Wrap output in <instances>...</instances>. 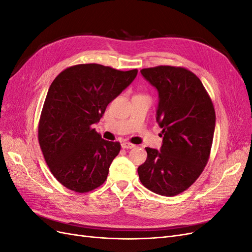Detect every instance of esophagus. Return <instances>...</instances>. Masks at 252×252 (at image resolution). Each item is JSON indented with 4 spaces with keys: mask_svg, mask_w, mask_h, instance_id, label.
I'll return each instance as SVG.
<instances>
[{
    "mask_svg": "<svg viewBox=\"0 0 252 252\" xmlns=\"http://www.w3.org/2000/svg\"><path fill=\"white\" fill-rule=\"evenodd\" d=\"M122 147H123L124 149H131V148L135 147V145H133L132 143H129V142H123L122 143Z\"/></svg>",
    "mask_w": 252,
    "mask_h": 252,
    "instance_id": "34e87169",
    "label": "esophagus"
}]
</instances>
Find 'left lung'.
I'll return each instance as SVG.
<instances>
[{"mask_svg": "<svg viewBox=\"0 0 252 252\" xmlns=\"http://www.w3.org/2000/svg\"><path fill=\"white\" fill-rule=\"evenodd\" d=\"M141 73L158 91L157 121L164 136L159 151L145 148L139 178L150 191L173 196L191 186L208 163L215 107L201 80L184 67L161 65Z\"/></svg>", "mask_w": 252, "mask_h": 252, "instance_id": "8db88e82", "label": "left lung"}]
</instances>
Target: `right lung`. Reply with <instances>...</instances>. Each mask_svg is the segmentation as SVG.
Returning <instances> with one entry per match:
<instances>
[{
	"label": "right lung",
	"mask_w": 252,
	"mask_h": 252,
	"mask_svg": "<svg viewBox=\"0 0 252 252\" xmlns=\"http://www.w3.org/2000/svg\"><path fill=\"white\" fill-rule=\"evenodd\" d=\"M138 74L100 64L70 66L53 80L43 105L37 138L51 173L61 184L84 193L100 187L121 150L91 125Z\"/></svg>",
	"instance_id": "obj_1"
}]
</instances>
